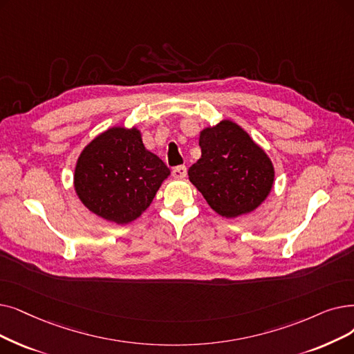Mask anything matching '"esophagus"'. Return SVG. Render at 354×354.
<instances>
[{
    "mask_svg": "<svg viewBox=\"0 0 354 354\" xmlns=\"http://www.w3.org/2000/svg\"><path fill=\"white\" fill-rule=\"evenodd\" d=\"M172 175H174V178H176V179H183V178L187 176V167L183 166V165L174 167V169H172Z\"/></svg>",
    "mask_w": 354,
    "mask_h": 354,
    "instance_id": "obj_1",
    "label": "esophagus"
}]
</instances>
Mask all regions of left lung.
I'll return each instance as SVG.
<instances>
[{
	"instance_id": "left-lung-1",
	"label": "left lung",
	"mask_w": 354,
	"mask_h": 354,
	"mask_svg": "<svg viewBox=\"0 0 354 354\" xmlns=\"http://www.w3.org/2000/svg\"><path fill=\"white\" fill-rule=\"evenodd\" d=\"M201 159L189 180L223 217L252 212L269 195L274 171L270 159L236 122L224 120L199 134Z\"/></svg>"
}]
</instances>
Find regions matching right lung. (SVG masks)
Segmentation results:
<instances>
[{"mask_svg": "<svg viewBox=\"0 0 354 354\" xmlns=\"http://www.w3.org/2000/svg\"><path fill=\"white\" fill-rule=\"evenodd\" d=\"M171 171L149 151L137 129L113 127L95 137L75 167V191L104 220L127 224L151 204Z\"/></svg>", "mask_w": 354, "mask_h": 354, "instance_id": "1", "label": "right lung"}]
</instances>
